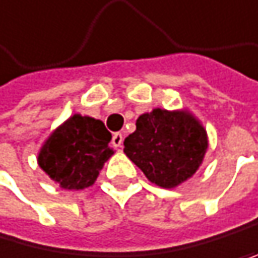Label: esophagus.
Segmentation results:
<instances>
[{"mask_svg": "<svg viewBox=\"0 0 258 258\" xmlns=\"http://www.w3.org/2000/svg\"><path fill=\"white\" fill-rule=\"evenodd\" d=\"M122 140H124V137H122L121 132H114L113 137H111V144H113V147L121 148L122 147Z\"/></svg>", "mask_w": 258, "mask_h": 258, "instance_id": "obj_1", "label": "esophagus"}]
</instances>
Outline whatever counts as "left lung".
I'll return each mask as SVG.
<instances>
[{"label":"left lung","instance_id":"left-lung-1","mask_svg":"<svg viewBox=\"0 0 258 258\" xmlns=\"http://www.w3.org/2000/svg\"><path fill=\"white\" fill-rule=\"evenodd\" d=\"M124 140V153L151 183L175 188L203 164L208 132L190 111L155 108L140 114Z\"/></svg>","mask_w":258,"mask_h":258}]
</instances>
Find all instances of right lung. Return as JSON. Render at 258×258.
Wrapping results in <instances>:
<instances>
[{
	"label": "right lung",
	"instance_id": "add662e5",
	"mask_svg": "<svg viewBox=\"0 0 258 258\" xmlns=\"http://www.w3.org/2000/svg\"><path fill=\"white\" fill-rule=\"evenodd\" d=\"M111 134L100 119L73 114L62 122L41 147L38 164L63 190L94 185L105 161L114 151Z\"/></svg>",
	"mask_w": 258,
	"mask_h": 258
}]
</instances>
